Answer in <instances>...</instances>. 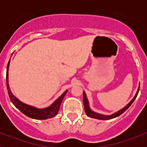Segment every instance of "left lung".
<instances>
[{
    "label": "left lung",
    "mask_w": 147,
    "mask_h": 147,
    "mask_svg": "<svg viewBox=\"0 0 147 147\" xmlns=\"http://www.w3.org/2000/svg\"><path fill=\"white\" fill-rule=\"evenodd\" d=\"M139 88H138V91H137V93H136V96H134V98L131 100L130 102H129V103L128 104L127 106H125V107H124V108H122L121 110H119L118 112L112 114V115H102V114L97 113H95V112H93V111H92V110H90V108L89 103H88V98H87L86 94H85V91H84L83 92V103H84V107H85V113H86L87 115H88V116H89V117L93 118V119H99V120H109V119H114V118L117 117V116H119V115H121L123 113L125 112L126 110H127V109L130 107V105H132V102H134L135 99H136V97H137L138 93V91H139Z\"/></svg>",
    "instance_id": "left-lung-1"
}]
</instances>
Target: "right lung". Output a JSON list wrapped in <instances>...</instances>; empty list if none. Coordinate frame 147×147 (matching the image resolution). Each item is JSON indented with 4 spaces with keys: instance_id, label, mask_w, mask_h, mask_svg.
<instances>
[{
    "instance_id": "1",
    "label": "right lung",
    "mask_w": 147,
    "mask_h": 147,
    "mask_svg": "<svg viewBox=\"0 0 147 147\" xmlns=\"http://www.w3.org/2000/svg\"><path fill=\"white\" fill-rule=\"evenodd\" d=\"M9 61L6 67V88L8 90V94L9 96L11 102L15 105V107L20 110V112L23 113L24 115L29 118H32L34 119H40V120H44V119H50V118L54 117L58 113L60 107V105L62 103L63 98L65 97V94L67 93V90H65L64 93L61 95L56 100L55 102L51 105L50 107H46L43 109H37L34 107L30 106V105H26L18 100L16 97L12 94V93L10 90L9 85Z\"/></svg>"
}]
</instances>
